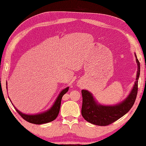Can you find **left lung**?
<instances>
[{"mask_svg":"<svg viewBox=\"0 0 146 146\" xmlns=\"http://www.w3.org/2000/svg\"><path fill=\"white\" fill-rule=\"evenodd\" d=\"M136 61L137 63L138 68L135 85L128 97L122 103L115 106H104L97 104L90 93L87 90H82V115L86 121L94 125H108L119 119L131 110L137 97L138 80L140 75V63L137 56Z\"/></svg>","mask_w":146,"mask_h":146,"instance_id":"1","label":"left lung"}]
</instances>
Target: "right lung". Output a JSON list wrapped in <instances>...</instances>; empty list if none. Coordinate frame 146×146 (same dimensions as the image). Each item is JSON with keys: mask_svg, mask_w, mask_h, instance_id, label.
<instances>
[{"mask_svg": "<svg viewBox=\"0 0 146 146\" xmlns=\"http://www.w3.org/2000/svg\"><path fill=\"white\" fill-rule=\"evenodd\" d=\"M68 89H69V88L67 87L63 90V91L59 95L53 106L51 107L50 110L46 111L44 113L38 115H29L24 114L21 112L14 106L13 104H12V105H13L14 107L15 108V110L17 111V113L20 115L22 118H23L24 120L27 121L28 122L35 123V124H42V123L50 122L51 121L55 120L56 118L58 117L59 111L60 110L61 98L63 97V96L68 91Z\"/></svg>", "mask_w": 146, "mask_h": 146, "instance_id": "obj_1", "label": "right lung"}]
</instances>
